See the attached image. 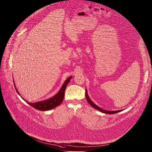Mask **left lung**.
<instances>
[{"mask_svg": "<svg viewBox=\"0 0 152 152\" xmlns=\"http://www.w3.org/2000/svg\"><path fill=\"white\" fill-rule=\"evenodd\" d=\"M86 99H87V102H88V103L92 106L93 107H94L95 109H97V110H99L100 112H102V113H105V114H115V113H118V112H120L121 110H114V111H113V110H104V109H102L101 107H99V106H98L97 105H96L95 103H94L92 101H91V99H90V98L88 97V94H87V89L86 90Z\"/></svg>", "mask_w": 152, "mask_h": 152, "instance_id": "1", "label": "left lung"}]
</instances>
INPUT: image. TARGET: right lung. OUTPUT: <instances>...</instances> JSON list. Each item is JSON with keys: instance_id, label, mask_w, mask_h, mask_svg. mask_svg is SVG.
<instances>
[{"instance_id": "obj_1", "label": "right lung", "mask_w": 152, "mask_h": 152, "mask_svg": "<svg viewBox=\"0 0 152 152\" xmlns=\"http://www.w3.org/2000/svg\"><path fill=\"white\" fill-rule=\"evenodd\" d=\"M71 79H72V76L69 77L65 80V82L64 83L62 87L59 90V92L54 96L50 98L47 100L42 101V102H37V103H30L26 102H26L29 105H30L33 107L39 110H48L52 109L58 106L59 104H60V103L62 102V101L64 98V94H65V90L66 87L68 85V83L69 82ZM16 92L18 93V91L17 90L16 88ZM18 94H19V93H18Z\"/></svg>"}]
</instances>
